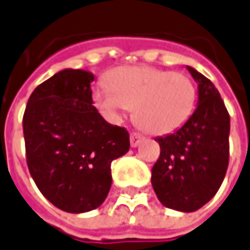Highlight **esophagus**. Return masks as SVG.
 I'll return each mask as SVG.
<instances>
[{
    "label": "esophagus",
    "instance_id": "34e87169",
    "mask_svg": "<svg viewBox=\"0 0 250 250\" xmlns=\"http://www.w3.org/2000/svg\"><path fill=\"white\" fill-rule=\"evenodd\" d=\"M144 135L141 134V132H137V131H132L131 132V137H130V142H131V146L132 147H135V146H138L139 144L144 141Z\"/></svg>",
    "mask_w": 250,
    "mask_h": 250
}]
</instances>
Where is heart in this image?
<instances>
[{
  "label": "heart",
  "instance_id": "1",
  "mask_svg": "<svg viewBox=\"0 0 250 250\" xmlns=\"http://www.w3.org/2000/svg\"><path fill=\"white\" fill-rule=\"evenodd\" d=\"M93 103L112 116L134 109L137 125L156 135L182 127L197 103L194 81L182 72L154 67H122L106 76V86H96Z\"/></svg>",
  "mask_w": 250,
  "mask_h": 250
}]
</instances>
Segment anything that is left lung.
Masks as SVG:
<instances>
[{
	"instance_id": "8db88e82",
	"label": "left lung",
	"mask_w": 250,
	"mask_h": 250,
	"mask_svg": "<svg viewBox=\"0 0 250 250\" xmlns=\"http://www.w3.org/2000/svg\"><path fill=\"white\" fill-rule=\"evenodd\" d=\"M198 82V106L174 134L157 137L160 156L152 186L171 209L194 212L218 193L230 159V115L208 78L188 67Z\"/></svg>"
}]
</instances>
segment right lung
Wrapping results in <instances>:
<instances>
[{
	"instance_id": "1",
	"label": "right lung",
	"mask_w": 250,
	"mask_h": 250,
	"mask_svg": "<svg viewBox=\"0 0 250 250\" xmlns=\"http://www.w3.org/2000/svg\"><path fill=\"white\" fill-rule=\"evenodd\" d=\"M94 76L64 69L41 83L23 115L25 160L40 191L59 209L82 213L105 201L111 163L130 149V134L112 125L91 100Z\"/></svg>"
}]
</instances>
